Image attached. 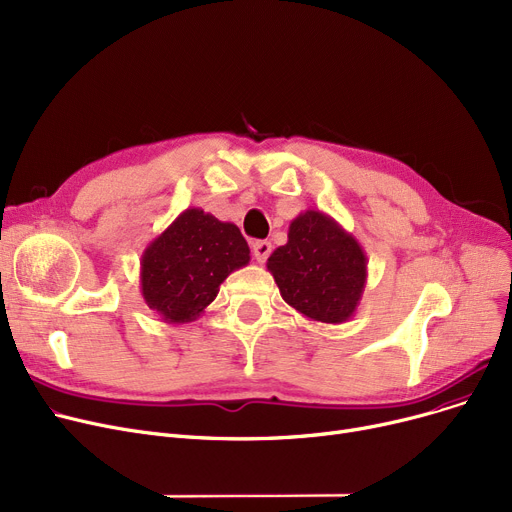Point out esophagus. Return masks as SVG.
<instances>
[{"instance_id":"1","label":"esophagus","mask_w":512,"mask_h":512,"mask_svg":"<svg viewBox=\"0 0 512 512\" xmlns=\"http://www.w3.org/2000/svg\"><path fill=\"white\" fill-rule=\"evenodd\" d=\"M270 253H272V242L270 240H255L253 242V255H255V259L259 263H263L265 259H268Z\"/></svg>"}]
</instances>
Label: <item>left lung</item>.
Returning <instances> with one entry per match:
<instances>
[{"mask_svg":"<svg viewBox=\"0 0 512 512\" xmlns=\"http://www.w3.org/2000/svg\"><path fill=\"white\" fill-rule=\"evenodd\" d=\"M282 299L314 322L343 324L358 309L368 259L337 219L307 209L288 226V240L268 259Z\"/></svg>","mask_w":512,"mask_h":512,"instance_id":"left-lung-1","label":"left lung"}]
</instances>
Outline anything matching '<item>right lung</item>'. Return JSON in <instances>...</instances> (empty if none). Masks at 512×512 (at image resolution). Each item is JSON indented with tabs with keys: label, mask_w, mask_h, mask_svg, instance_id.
Listing matches in <instances>:
<instances>
[{
	"label": "right lung",
	"mask_w": 512,
	"mask_h": 512,
	"mask_svg": "<svg viewBox=\"0 0 512 512\" xmlns=\"http://www.w3.org/2000/svg\"><path fill=\"white\" fill-rule=\"evenodd\" d=\"M249 261L238 226L190 207L144 249L142 297L163 322H192L215 301L221 282Z\"/></svg>",
	"instance_id": "right-lung-1"
}]
</instances>
